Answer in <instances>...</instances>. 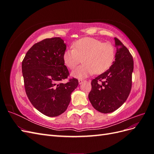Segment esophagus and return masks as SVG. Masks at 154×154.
I'll use <instances>...</instances> for the list:
<instances>
[{"mask_svg": "<svg viewBox=\"0 0 154 154\" xmlns=\"http://www.w3.org/2000/svg\"><path fill=\"white\" fill-rule=\"evenodd\" d=\"M83 82H84V80H82V79H79L78 80V82L80 84H81V83H82Z\"/></svg>", "mask_w": 154, "mask_h": 154, "instance_id": "34e87169", "label": "esophagus"}]
</instances>
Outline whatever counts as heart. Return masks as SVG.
<instances>
[{
    "instance_id": "heart-1",
    "label": "heart",
    "mask_w": 154,
    "mask_h": 154,
    "mask_svg": "<svg viewBox=\"0 0 154 154\" xmlns=\"http://www.w3.org/2000/svg\"><path fill=\"white\" fill-rule=\"evenodd\" d=\"M116 54L114 46L109 42L86 37L76 40L73 48L65 51L64 63L71 70L76 69L83 59V64L72 72L76 78H84L89 74H100L109 69Z\"/></svg>"
}]
</instances>
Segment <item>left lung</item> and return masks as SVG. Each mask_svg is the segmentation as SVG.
<instances>
[{
    "label": "left lung",
    "instance_id": "1",
    "mask_svg": "<svg viewBox=\"0 0 154 154\" xmlns=\"http://www.w3.org/2000/svg\"><path fill=\"white\" fill-rule=\"evenodd\" d=\"M116 59L111 67L91 82L88 99L92 106L101 113L117 110L127 100L132 88L134 60L128 49L115 38Z\"/></svg>",
    "mask_w": 154,
    "mask_h": 154
}]
</instances>
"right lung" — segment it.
<instances>
[{
  "instance_id": "1",
  "label": "right lung",
  "mask_w": 154,
  "mask_h": 154,
  "mask_svg": "<svg viewBox=\"0 0 154 154\" xmlns=\"http://www.w3.org/2000/svg\"><path fill=\"white\" fill-rule=\"evenodd\" d=\"M66 49L60 37L46 38L32 45L22 62L27 96L35 109L49 117L66 110L71 93L78 85L74 78L61 82L69 75L63 58Z\"/></svg>"
}]
</instances>
